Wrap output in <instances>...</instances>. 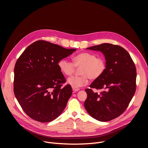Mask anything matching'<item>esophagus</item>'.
<instances>
[{"mask_svg":"<svg viewBox=\"0 0 148 148\" xmlns=\"http://www.w3.org/2000/svg\"><path fill=\"white\" fill-rule=\"evenodd\" d=\"M79 88H73V92H77V91H79Z\"/></svg>","mask_w":148,"mask_h":148,"instance_id":"esophagus-1","label":"esophagus"}]
</instances>
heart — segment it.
I'll return each mask as SVG.
<instances>
[{"mask_svg": "<svg viewBox=\"0 0 148 148\" xmlns=\"http://www.w3.org/2000/svg\"><path fill=\"white\" fill-rule=\"evenodd\" d=\"M73 63L67 59H61L58 62V66L65 75H71L76 68H79L78 76H73L67 80L69 84L78 88L86 86L89 78L95 80L100 78L105 73L107 68V62L102 57L90 52H82L73 58Z\"/></svg>", "mask_w": 148, "mask_h": 148, "instance_id": "1", "label": "heart"}]
</instances>
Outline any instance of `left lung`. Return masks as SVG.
<instances>
[{
  "instance_id": "1",
  "label": "left lung",
  "mask_w": 148,
  "mask_h": 148,
  "mask_svg": "<svg viewBox=\"0 0 148 148\" xmlns=\"http://www.w3.org/2000/svg\"><path fill=\"white\" fill-rule=\"evenodd\" d=\"M101 51L106 60L103 75L86 89L87 98L84 107L94 118L102 122L111 121L121 115L128 107L136 91V69L129 53L123 47L103 43L87 48ZM92 88L103 89L100 94Z\"/></svg>"
}]
</instances>
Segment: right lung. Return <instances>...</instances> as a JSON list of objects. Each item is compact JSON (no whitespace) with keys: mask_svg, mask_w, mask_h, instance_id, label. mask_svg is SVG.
I'll list each match as a JSON object with an SVG mask.
<instances>
[{"mask_svg":"<svg viewBox=\"0 0 148 148\" xmlns=\"http://www.w3.org/2000/svg\"><path fill=\"white\" fill-rule=\"evenodd\" d=\"M76 49H65L45 40L29 46L17 59L14 69V93L25 112L33 119L49 122L66 108L72 94L58 61Z\"/></svg>","mask_w":148,"mask_h":148,"instance_id":"1","label":"right lung"}]
</instances>
